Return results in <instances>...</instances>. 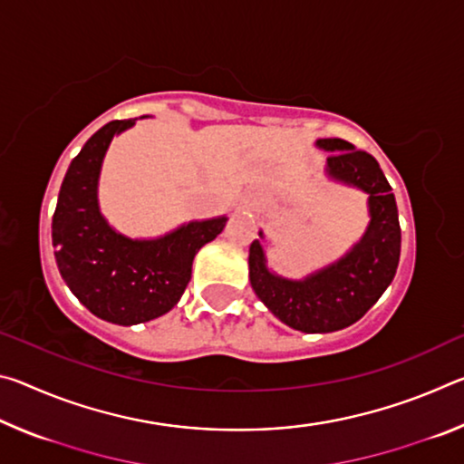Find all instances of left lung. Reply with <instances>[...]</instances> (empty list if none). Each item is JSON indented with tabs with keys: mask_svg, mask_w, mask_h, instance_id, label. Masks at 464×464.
Here are the masks:
<instances>
[{
	"mask_svg": "<svg viewBox=\"0 0 464 464\" xmlns=\"http://www.w3.org/2000/svg\"><path fill=\"white\" fill-rule=\"evenodd\" d=\"M317 145L332 151L329 176L368 194L371 225L362 241L340 262L303 282L270 274L257 239L249 247L251 288L280 321L304 334L337 332L364 317L391 285L401 254L397 202L379 161L343 139H319Z\"/></svg>",
	"mask_w": 464,
	"mask_h": 464,
	"instance_id": "left-lung-1",
	"label": "left lung"
}]
</instances>
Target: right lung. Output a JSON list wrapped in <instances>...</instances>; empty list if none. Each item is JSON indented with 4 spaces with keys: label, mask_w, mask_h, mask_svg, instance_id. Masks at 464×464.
I'll return each mask as SVG.
<instances>
[{
    "label": "right lung",
    "mask_w": 464,
    "mask_h": 464,
    "mask_svg": "<svg viewBox=\"0 0 464 464\" xmlns=\"http://www.w3.org/2000/svg\"><path fill=\"white\" fill-rule=\"evenodd\" d=\"M135 121H112L73 157L53 215V247L59 272L93 315L135 325L176 307L192 276V260L223 231L227 218L179 227L153 241H132L108 227L98 210L102 160L116 132Z\"/></svg>",
    "instance_id": "right-lung-1"
}]
</instances>
